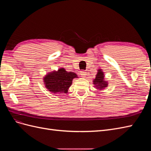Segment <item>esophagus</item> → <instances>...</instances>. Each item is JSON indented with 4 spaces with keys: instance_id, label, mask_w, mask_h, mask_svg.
Listing matches in <instances>:
<instances>
[{
    "instance_id": "esophagus-1",
    "label": "esophagus",
    "mask_w": 151,
    "mask_h": 151,
    "mask_svg": "<svg viewBox=\"0 0 151 151\" xmlns=\"http://www.w3.org/2000/svg\"><path fill=\"white\" fill-rule=\"evenodd\" d=\"M81 77H86V72L84 70H82L81 71Z\"/></svg>"
}]
</instances>
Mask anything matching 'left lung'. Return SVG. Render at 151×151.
<instances>
[{"label": "left lung", "instance_id": "1", "mask_svg": "<svg viewBox=\"0 0 151 151\" xmlns=\"http://www.w3.org/2000/svg\"><path fill=\"white\" fill-rule=\"evenodd\" d=\"M93 84L97 89L102 90L108 86V82L104 81V73L101 69H98L97 74L96 75L95 79L93 80Z\"/></svg>", "mask_w": 151, "mask_h": 151}]
</instances>
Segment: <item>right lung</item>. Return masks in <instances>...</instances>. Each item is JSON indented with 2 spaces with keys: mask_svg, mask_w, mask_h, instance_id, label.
I'll return each mask as SVG.
<instances>
[{
  "mask_svg": "<svg viewBox=\"0 0 151 151\" xmlns=\"http://www.w3.org/2000/svg\"><path fill=\"white\" fill-rule=\"evenodd\" d=\"M74 72H67L65 68H60L57 71L48 73L44 77L45 88L53 93H67L68 89L72 83V80L77 78Z\"/></svg>",
  "mask_w": 151,
  "mask_h": 151,
  "instance_id": "1",
  "label": "right lung"
}]
</instances>
